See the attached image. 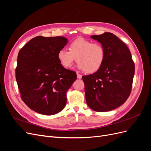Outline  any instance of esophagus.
<instances>
[{"mask_svg": "<svg viewBox=\"0 0 151 151\" xmlns=\"http://www.w3.org/2000/svg\"><path fill=\"white\" fill-rule=\"evenodd\" d=\"M77 78H78V79H81L82 78V75L80 74H79V73H77Z\"/></svg>", "mask_w": 151, "mask_h": 151, "instance_id": "34e87169", "label": "esophagus"}]
</instances>
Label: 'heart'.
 <instances>
[{
  "label": "heart",
  "mask_w": 151,
  "mask_h": 151,
  "mask_svg": "<svg viewBox=\"0 0 151 151\" xmlns=\"http://www.w3.org/2000/svg\"><path fill=\"white\" fill-rule=\"evenodd\" d=\"M68 50L61 49L57 53L58 60L65 68H70L77 58V67L80 70L93 73L101 67L104 60L105 52L102 45L83 38L73 41Z\"/></svg>",
  "instance_id": "b5f03b06"
}]
</instances>
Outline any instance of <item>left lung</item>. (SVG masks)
<instances>
[{
	"label": "left lung",
	"instance_id": "8db88e82",
	"mask_svg": "<svg viewBox=\"0 0 151 151\" xmlns=\"http://www.w3.org/2000/svg\"><path fill=\"white\" fill-rule=\"evenodd\" d=\"M91 38L101 44L105 58L98 71L83 76L86 101L94 111H111L120 106L129 96L134 63L129 48L115 35L106 32Z\"/></svg>",
	"mask_w": 151,
	"mask_h": 151
}]
</instances>
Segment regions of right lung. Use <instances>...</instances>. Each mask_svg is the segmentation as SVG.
<instances>
[{
	"instance_id": "1",
	"label": "right lung",
	"mask_w": 151,
	"mask_h": 151,
	"mask_svg": "<svg viewBox=\"0 0 151 151\" xmlns=\"http://www.w3.org/2000/svg\"><path fill=\"white\" fill-rule=\"evenodd\" d=\"M67 43L63 36H38L18 53V88L22 101L35 112L53 115L65 106L67 91L77 79L76 73L63 67L57 57Z\"/></svg>"
}]
</instances>
